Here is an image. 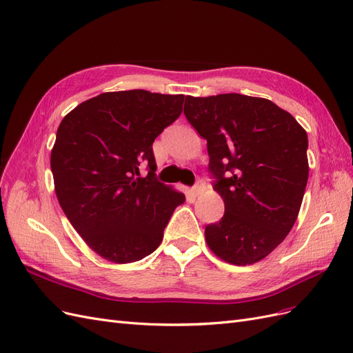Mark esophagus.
<instances>
[{
	"mask_svg": "<svg viewBox=\"0 0 353 353\" xmlns=\"http://www.w3.org/2000/svg\"><path fill=\"white\" fill-rule=\"evenodd\" d=\"M203 190H205V185H203V181L199 179L195 183V186L192 188V193L195 196H198V195H201V193H203Z\"/></svg>",
	"mask_w": 353,
	"mask_h": 353,
	"instance_id": "esophagus-1",
	"label": "esophagus"
}]
</instances>
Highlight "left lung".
Instances as JSON below:
<instances>
[{"label":"left lung","instance_id":"8db88e82","mask_svg":"<svg viewBox=\"0 0 353 353\" xmlns=\"http://www.w3.org/2000/svg\"><path fill=\"white\" fill-rule=\"evenodd\" d=\"M183 112L207 139L214 190L224 201V215L205 227V241L225 263L255 264L298 219L310 174L308 136L265 98L186 97Z\"/></svg>","mask_w":353,"mask_h":353}]
</instances>
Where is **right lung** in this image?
<instances>
[{
  "label": "right lung",
  "instance_id": "add662e5",
  "mask_svg": "<svg viewBox=\"0 0 353 353\" xmlns=\"http://www.w3.org/2000/svg\"><path fill=\"white\" fill-rule=\"evenodd\" d=\"M185 95L143 89L105 92L79 104L57 130L51 170L57 198L86 245L116 264L160 246L185 195L155 177L152 143L180 114ZM141 165L148 174L142 178Z\"/></svg>",
  "mask_w": 353,
  "mask_h": 353
}]
</instances>
